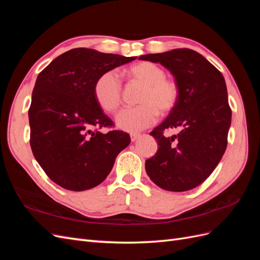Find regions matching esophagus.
I'll use <instances>...</instances> for the list:
<instances>
[{"label":"esophagus","mask_w":260,"mask_h":260,"mask_svg":"<svg viewBox=\"0 0 260 260\" xmlns=\"http://www.w3.org/2000/svg\"><path fill=\"white\" fill-rule=\"evenodd\" d=\"M140 137H141V135H139V133H131V135H130L132 142H135V141H137Z\"/></svg>","instance_id":"1"}]
</instances>
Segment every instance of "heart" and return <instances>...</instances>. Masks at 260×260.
Instances as JSON below:
<instances>
[{
  "label": "heart",
  "mask_w": 260,
  "mask_h": 260,
  "mask_svg": "<svg viewBox=\"0 0 260 260\" xmlns=\"http://www.w3.org/2000/svg\"><path fill=\"white\" fill-rule=\"evenodd\" d=\"M130 81L143 85L138 103L125 108L116 117L117 127L127 132H139L155 123L158 113L167 115L174 111L179 99V86L166 72L152 61H139L125 70ZM98 104L108 113H115L121 103V83L113 72L102 74L93 88Z\"/></svg>",
  "instance_id": "obj_1"
}]
</instances>
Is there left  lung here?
<instances>
[{"label":"left lung","instance_id":"1","mask_svg":"<svg viewBox=\"0 0 260 260\" xmlns=\"http://www.w3.org/2000/svg\"><path fill=\"white\" fill-rule=\"evenodd\" d=\"M139 59L159 62L179 86L174 111L149 133L159 147L146 159V174L164 190H192L211 175L226 148L232 113L224 78L190 49L146 54ZM175 127L181 129L177 136H163L165 129Z\"/></svg>","mask_w":260,"mask_h":260}]
</instances>
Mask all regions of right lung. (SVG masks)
<instances>
[{
  "label": "right lung",
  "instance_id": "add662e5",
  "mask_svg": "<svg viewBox=\"0 0 260 260\" xmlns=\"http://www.w3.org/2000/svg\"><path fill=\"white\" fill-rule=\"evenodd\" d=\"M136 58L78 48L39 74L29 108L30 145L53 182L70 191L95 187L130 144L123 131L93 130L114 123L102 112L93 88L102 74Z\"/></svg>",
  "mask_w": 260,
  "mask_h": 260
}]
</instances>
